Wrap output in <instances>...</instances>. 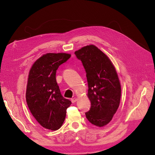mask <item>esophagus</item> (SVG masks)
<instances>
[{
    "label": "esophagus",
    "instance_id": "1",
    "mask_svg": "<svg viewBox=\"0 0 155 155\" xmlns=\"http://www.w3.org/2000/svg\"><path fill=\"white\" fill-rule=\"evenodd\" d=\"M77 101V98H73L71 99V102L72 103H75Z\"/></svg>",
    "mask_w": 155,
    "mask_h": 155
}]
</instances>
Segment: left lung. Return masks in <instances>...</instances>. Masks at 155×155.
Returning <instances> with one entry per match:
<instances>
[{
  "label": "left lung",
  "mask_w": 155,
  "mask_h": 155,
  "mask_svg": "<svg viewBox=\"0 0 155 155\" xmlns=\"http://www.w3.org/2000/svg\"><path fill=\"white\" fill-rule=\"evenodd\" d=\"M86 72L87 96L91 101L89 111L85 112L88 121L96 127L109 123L119 106L121 84L116 68L110 59L93 45L75 51Z\"/></svg>",
  "instance_id": "left-lung-1"
}]
</instances>
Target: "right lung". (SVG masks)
<instances>
[{
	"mask_svg": "<svg viewBox=\"0 0 155 155\" xmlns=\"http://www.w3.org/2000/svg\"><path fill=\"white\" fill-rule=\"evenodd\" d=\"M70 57L66 53L44 54L34 62L28 73L25 95L28 107L41 126L50 130L61 127L71 104L62 96L55 78L57 69Z\"/></svg>",
	"mask_w": 155,
	"mask_h": 155,
	"instance_id": "obj_1",
	"label": "right lung"
}]
</instances>
